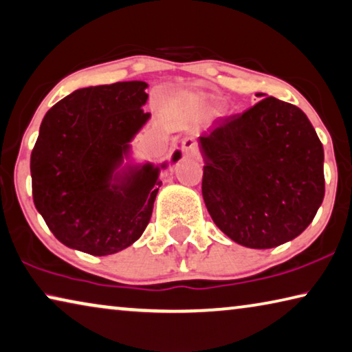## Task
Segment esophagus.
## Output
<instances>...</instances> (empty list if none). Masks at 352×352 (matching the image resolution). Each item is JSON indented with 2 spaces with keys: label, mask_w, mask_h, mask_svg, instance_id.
I'll use <instances>...</instances> for the list:
<instances>
[{
  "label": "esophagus",
  "mask_w": 352,
  "mask_h": 352,
  "mask_svg": "<svg viewBox=\"0 0 352 352\" xmlns=\"http://www.w3.org/2000/svg\"><path fill=\"white\" fill-rule=\"evenodd\" d=\"M182 148H183V152H185L186 155H189V156H196L197 155V144H196V141H194L192 138H189V136H186V138H183V141H182Z\"/></svg>",
  "instance_id": "1"
}]
</instances>
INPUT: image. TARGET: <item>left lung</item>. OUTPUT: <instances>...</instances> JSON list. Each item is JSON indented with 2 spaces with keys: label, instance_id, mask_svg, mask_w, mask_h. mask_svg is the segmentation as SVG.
I'll return each instance as SVG.
<instances>
[{
  "label": "left lung",
  "instance_id": "obj_1",
  "mask_svg": "<svg viewBox=\"0 0 352 352\" xmlns=\"http://www.w3.org/2000/svg\"><path fill=\"white\" fill-rule=\"evenodd\" d=\"M199 146L206 210L232 241L271 249L314 221L324 199V150L298 106L263 97L216 122Z\"/></svg>",
  "mask_w": 352,
  "mask_h": 352
}]
</instances>
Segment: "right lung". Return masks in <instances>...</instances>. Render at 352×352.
<instances>
[{"mask_svg":"<svg viewBox=\"0 0 352 352\" xmlns=\"http://www.w3.org/2000/svg\"><path fill=\"white\" fill-rule=\"evenodd\" d=\"M147 87L124 81L78 89L43 117L31 153L32 199L67 248L111 255L146 230L167 167L131 160L130 142L150 119L142 109ZM180 156L175 150L170 163Z\"/></svg>","mask_w":352,"mask_h":352,"instance_id":"right-lung-1","label":"right lung"}]
</instances>
